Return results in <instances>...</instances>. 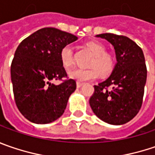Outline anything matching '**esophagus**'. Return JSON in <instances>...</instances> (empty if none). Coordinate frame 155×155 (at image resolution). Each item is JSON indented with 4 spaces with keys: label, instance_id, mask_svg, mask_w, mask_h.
<instances>
[{
    "label": "esophagus",
    "instance_id": "obj_1",
    "mask_svg": "<svg viewBox=\"0 0 155 155\" xmlns=\"http://www.w3.org/2000/svg\"><path fill=\"white\" fill-rule=\"evenodd\" d=\"M82 85H83V82H81V81H77V82H76V86H77V87H81Z\"/></svg>",
    "mask_w": 155,
    "mask_h": 155
}]
</instances>
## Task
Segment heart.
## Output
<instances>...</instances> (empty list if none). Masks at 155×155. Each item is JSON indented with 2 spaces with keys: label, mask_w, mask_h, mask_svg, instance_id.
I'll use <instances>...</instances> for the list:
<instances>
[{
  "label": "heart",
  "mask_w": 155,
  "mask_h": 155,
  "mask_svg": "<svg viewBox=\"0 0 155 155\" xmlns=\"http://www.w3.org/2000/svg\"><path fill=\"white\" fill-rule=\"evenodd\" d=\"M88 49L94 54L89 66L90 68H76L69 72V76L79 81H92L99 77L100 74L106 75L109 74L114 67V59L106 52V48L97 41H90L87 44ZM61 61L65 68H68L74 65V51L70 45H66L60 52Z\"/></svg>",
  "instance_id": "1"
}]
</instances>
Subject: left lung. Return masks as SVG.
<instances>
[{
	"label": "left lung",
	"mask_w": 155,
	"mask_h": 155,
	"mask_svg": "<svg viewBox=\"0 0 155 155\" xmlns=\"http://www.w3.org/2000/svg\"><path fill=\"white\" fill-rule=\"evenodd\" d=\"M96 36L114 46L117 64L108 79L94 86L89 104L95 115L105 122L125 124L138 114L142 105L147 73L144 54L124 35L106 33Z\"/></svg>",
	"instance_id": "8db88e82"
}]
</instances>
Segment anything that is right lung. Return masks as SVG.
Instances as JSON below:
<instances>
[{"mask_svg":"<svg viewBox=\"0 0 155 155\" xmlns=\"http://www.w3.org/2000/svg\"><path fill=\"white\" fill-rule=\"evenodd\" d=\"M77 39L57 28H44L19 44L11 63V81L15 104L28 120L47 124L63 114L76 81L68 77L60 52ZM54 79L62 83L54 85L51 82Z\"/></svg>","mask_w":155,"mask_h":155,"instance_id":"1","label":"right lung"}]
</instances>
